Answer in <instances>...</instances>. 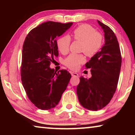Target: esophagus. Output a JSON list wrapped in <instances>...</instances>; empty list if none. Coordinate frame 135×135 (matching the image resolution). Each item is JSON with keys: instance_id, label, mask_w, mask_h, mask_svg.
Segmentation results:
<instances>
[{"instance_id": "1", "label": "esophagus", "mask_w": 135, "mask_h": 135, "mask_svg": "<svg viewBox=\"0 0 135 135\" xmlns=\"http://www.w3.org/2000/svg\"><path fill=\"white\" fill-rule=\"evenodd\" d=\"M70 73H71V74L72 75V76H74V77H78L79 76V74L76 73H74V72H72L71 71L70 72Z\"/></svg>"}]
</instances>
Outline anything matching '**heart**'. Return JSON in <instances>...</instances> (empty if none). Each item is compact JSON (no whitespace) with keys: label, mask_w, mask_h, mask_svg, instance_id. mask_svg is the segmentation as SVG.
Instances as JSON below:
<instances>
[{"label":"heart","mask_w":135,"mask_h":135,"mask_svg":"<svg viewBox=\"0 0 135 135\" xmlns=\"http://www.w3.org/2000/svg\"><path fill=\"white\" fill-rule=\"evenodd\" d=\"M71 37L74 40L81 42L80 51L88 56L95 55L101 49L103 44V36L101 33L96 31L91 26L82 25L77 27L71 33ZM71 44L69 36H64L57 40L58 50L62 54L68 52ZM85 62L82 54H71L64 60V64L71 69H77L80 64Z\"/></svg>","instance_id":"heart-1"}]
</instances>
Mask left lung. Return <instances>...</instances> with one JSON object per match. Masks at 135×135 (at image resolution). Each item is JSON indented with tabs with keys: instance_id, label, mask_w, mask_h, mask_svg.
I'll return each instance as SVG.
<instances>
[{
	"instance_id": "obj_1",
	"label": "left lung",
	"mask_w": 135,
	"mask_h": 135,
	"mask_svg": "<svg viewBox=\"0 0 135 135\" xmlns=\"http://www.w3.org/2000/svg\"><path fill=\"white\" fill-rule=\"evenodd\" d=\"M104 32L101 50L85 64L91 69V77H80L77 95L80 104L91 110L101 109L115 93L120 72L122 56L117 38L111 29L98 21Z\"/></svg>"
}]
</instances>
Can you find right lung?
Wrapping results in <instances>:
<instances>
[{"label": "right lung", "instance_id": "add662e5", "mask_svg": "<svg viewBox=\"0 0 135 135\" xmlns=\"http://www.w3.org/2000/svg\"><path fill=\"white\" fill-rule=\"evenodd\" d=\"M73 25L47 21L32 29L25 38L22 50V84L29 100L37 108L49 110L60 101L71 77L67 70L58 73L50 68L58 56L56 39Z\"/></svg>", "mask_w": 135, "mask_h": 135}]
</instances>
